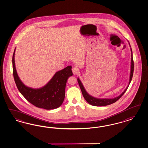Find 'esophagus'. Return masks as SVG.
<instances>
[{
  "mask_svg": "<svg viewBox=\"0 0 148 148\" xmlns=\"http://www.w3.org/2000/svg\"><path fill=\"white\" fill-rule=\"evenodd\" d=\"M72 72H73V73L74 74H77L79 73V69H78V68H76L75 67H73V68H72Z\"/></svg>",
  "mask_w": 148,
  "mask_h": 148,
  "instance_id": "1",
  "label": "esophagus"
}]
</instances>
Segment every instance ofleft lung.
Segmentation results:
<instances>
[{
  "instance_id": "left-lung-1",
  "label": "left lung",
  "mask_w": 148,
  "mask_h": 148,
  "mask_svg": "<svg viewBox=\"0 0 148 148\" xmlns=\"http://www.w3.org/2000/svg\"><path fill=\"white\" fill-rule=\"evenodd\" d=\"M131 51H132V64H131V72H130L129 84L132 81V76H133V73H134V60H133V58H132V48H131ZM77 81H78L80 89H81V92L82 93V95L84 97V99L86 100V101L88 102V103L91 104L92 106H107V105H109V104L115 103L117 100H119L122 96H123L124 92H126V90H127L128 88V87L125 89L124 92L120 95V96L116 97L115 98L111 99H96L92 96L89 95L85 90L83 85L82 84L81 81L79 80V78L77 79Z\"/></svg>"
}]
</instances>
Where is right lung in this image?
<instances>
[{"instance_id":"obj_1","label":"right lung","mask_w":148,"mask_h":148,"mask_svg":"<svg viewBox=\"0 0 148 148\" xmlns=\"http://www.w3.org/2000/svg\"><path fill=\"white\" fill-rule=\"evenodd\" d=\"M15 50L12 57L13 74L16 87L20 93L31 104L38 108L49 110L59 107L63 103L67 81L72 76V66H69L56 72L52 79L44 87L33 89L26 87L16 73L14 64Z\"/></svg>"}]
</instances>
